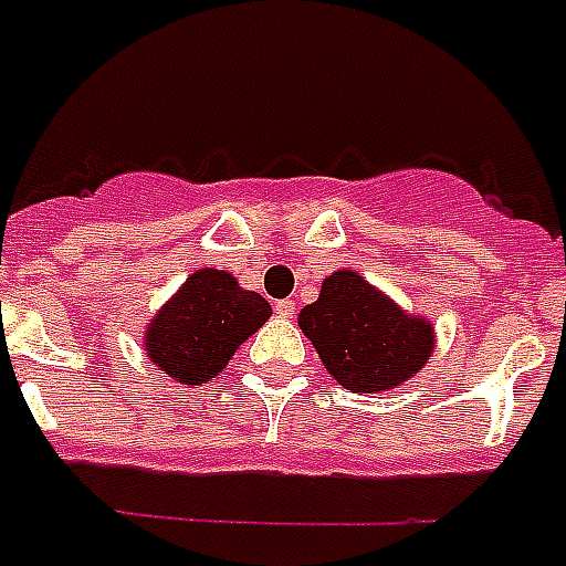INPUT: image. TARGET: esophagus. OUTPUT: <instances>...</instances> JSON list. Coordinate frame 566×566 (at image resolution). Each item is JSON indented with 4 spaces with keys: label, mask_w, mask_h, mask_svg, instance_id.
Returning a JSON list of instances; mask_svg holds the SVG:
<instances>
[{
    "label": "esophagus",
    "mask_w": 566,
    "mask_h": 566,
    "mask_svg": "<svg viewBox=\"0 0 566 566\" xmlns=\"http://www.w3.org/2000/svg\"><path fill=\"white\" fill-rule=\"evenodd\" d=\"M293 311H296V302H293V298L275 302V313H279V316H293Z\"/></svg>",
    "instance_id": "1"
}]
</instances>
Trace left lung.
<instances>
[{
  "instance_id": "left-lung-1",
  "label": "left lung",
  "mask_w": 566,
  "mask_h": 566,
  "mask_svg": "<svg viewBox=\"0 0 566 566\" xmlns=\"http://www.w3.org/2000/svg\"><path fill=\"white\" fill-rule=\"evenodd\" d=\"M298 327L339 386L356 394L386 391L420 371L434 348L429 322L406 316L363 275L336 270L322 282Z\"/></svg>"
}]
</instances>
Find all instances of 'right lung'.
<instances>
[{
    "instance_id": "1",
    "label": "right lung",
    "mask_w": 566,
    "mask_h": 566,
    "mask_svg": "<svg viewBox=\"0 0 566 566\" xmlns=\"http://www.w3.org/2000/svg\"><path fill=\"white\" fill-rule=\"evenodd\" d=\"M270 302L241 291L224 270H201L187 279L169 305L151 319L146 350L151 363L184 386L218 377L241 342L270 319Z\"/></svg>"
}]
</instances>
